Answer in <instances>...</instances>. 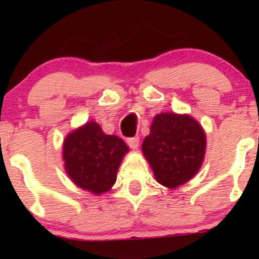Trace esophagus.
<instances>
[{
    "label": "esophagus",
    "instance_id": "1",
    "mask_svg": "<svg viewBox=\"0 0 259 259\" xmlns=\"http://www.w3.org/2000/svg\"><path fill=\"white\" fill-rule=\"evenodd\" d=\"M126 142H127V145H129L130 148H133V150H136V148L139 147L140 139H139V136H134V138L127 139Z\"/></svg>",
    "mask_w": 259,
    "mask_h": 259
}]
</instances>
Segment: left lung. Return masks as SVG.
<instances>
[{
    "label": "left lung",
    "mask_w": 259,
    "mask_h": 259,
    "mask_svg": "<svg viewBox=\"0 0 259 259\" xmlns=\"http://www.w3.org/2000/svg\"><path fill=\"white\" fill-rule=\"evenodd\" d=\"M206 134L187 114L160 113L153 118L142 153L160 185L175 189L200 170L206 153Z\"/></svg>",
    "instance_id": "8db88e82"
}]
</instances>
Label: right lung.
Instances as JSON below:
<instances>
[{"instance_id":"obj_1","label":"right lung","mask_w":259,"mask_h":259,"mask_svg":"<svg viewBox=\"0 0 259 259\" xmlns=\"http://www.w3.org/2000/svg\"><path fill=\"white\" fill-rule=\"evenodd\" d=\"M127 152L123 140L107 135L96 121L90 120L64 139V168L76 186L102 195L115 184L118 168Z\"/></svg>"}]
</instances>
